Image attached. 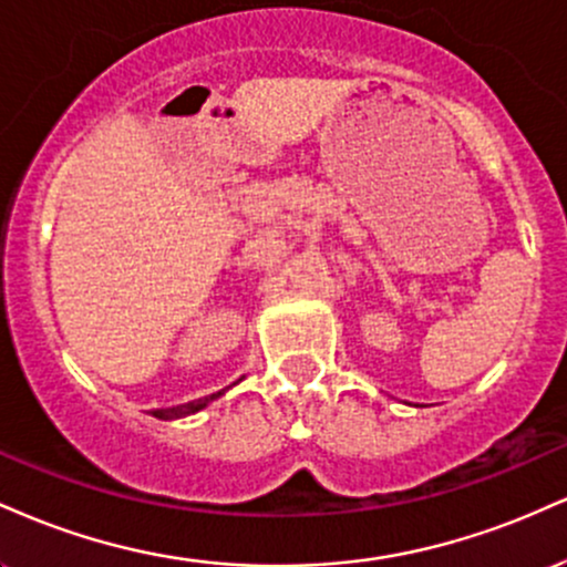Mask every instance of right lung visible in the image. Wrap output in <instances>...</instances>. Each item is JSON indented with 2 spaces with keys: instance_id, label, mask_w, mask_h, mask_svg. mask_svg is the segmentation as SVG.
Segmentation results:
<instances>
[{
  "instance_id": "obj_1",
  "label": "right lung",
  "mask_w": 567,
  "mask_h": 567,
  "mask_svg": "<svg viewBox=\"0 0 567 567\" xmlns=\"http://www.w3.org/2000/svg\"><path fill=\"white\" fill-rule=\"evenodd\" d=\"M224 392H226V389H220V392H216V394H210V396H199V400L186 402V405H178V408H157V410H152V415H154V419H162V421L184 419V415H192V413H197V410L207 408V405H210L213 400H218V396L224 394Z\"/></svg>"
}]
</instances>
